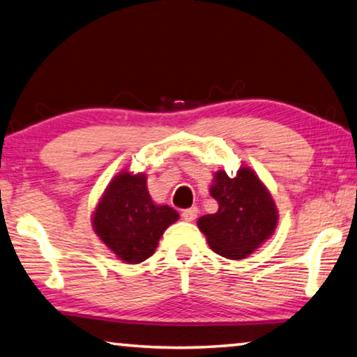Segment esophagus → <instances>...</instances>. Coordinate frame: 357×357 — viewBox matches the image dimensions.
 <instances>
[{
    "label": "esophagus",
    "instance_id": "1",
    "mask_svg": "<svg viewBox=\"0 0 357 357\" xmlns=\"http://www.w3.org/2000/svg\"><path fill=\"white\" fill-rule=\"evenodd\" d=\"M197 213H199V208L197 206H190V208H185L183 210V213H181V216H183L184 221H194L197 218Z\"/></svg>",
    "mask_w": 357,
    "mask_h": 357
}]
</instances>
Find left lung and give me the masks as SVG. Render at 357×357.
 Segmentation results:
<instances>
[{
	"mask_svg": "<svg viewBox=\"0 0 357 357\" xmlns=\"http://www.w3.org/2000/svg\"><path fill=\"white\" fill-rule=\"evenodd\" d=\"M210 194L218 211L200 216L197 225L213 252L229 259H243L273 236L278 208L269 190L255 174L242 167L234 178L215 173Z\"/></svg>",
	"mask_w": 357,
	"mask_h": 357,
	"instance_id": "1",
	"label": "left lung"
}]
</instances>
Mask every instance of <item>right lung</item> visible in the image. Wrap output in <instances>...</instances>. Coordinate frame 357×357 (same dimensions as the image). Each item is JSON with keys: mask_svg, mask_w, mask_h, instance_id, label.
<instances>
[{"mask_svg": "<svg viewBox=\"0 0 357 357\" xmlns=\"http://www.w3.org/2000/svg\"><path fill=\"white\" fill-rule=\"evenodd\" d=\"M178 218L172 206L153 204L146 174L121 172L100 197L93 227L121 261L137 264L152 257L162 234Z\"/></svg>", "mask_w": 357, "mask_h": 357, "instance_id": "1", "label": "right lung"}]
</instances>
